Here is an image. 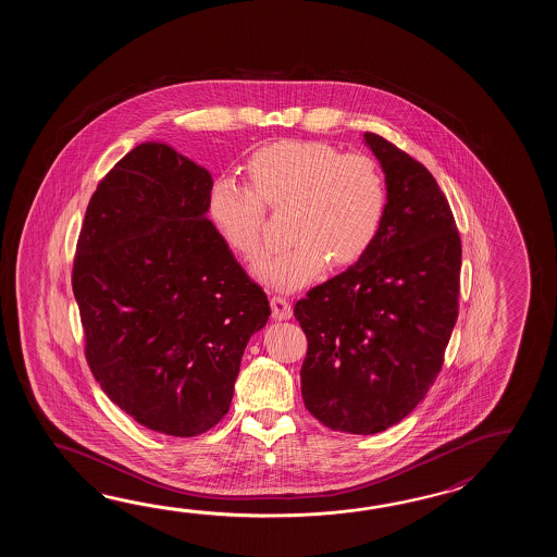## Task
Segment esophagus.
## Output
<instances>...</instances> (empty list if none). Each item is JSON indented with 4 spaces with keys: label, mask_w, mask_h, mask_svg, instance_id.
<instances>
[{
    "label": "esophagus",
    "mask_w": 557,
    "mask_h": 557,
    "mask_svg": "<svg viewBox=\"0 0 557 557\" xmlns=\"http://www.w3.org/2000/svg\"><path fill=\"white\" fill-rule=\"evenodd\" d=\"M271 308H273V317L276 320L290 319V314H293L290 302L284 296H273L271 298Z\"/></svg>",
    "instance_id": "esophagus-1"
}]
</instances>
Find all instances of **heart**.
Returning <instances> with one entry per match:
<instances>
[{"label": "heart", "instance_id": "b5f03b06", "mask_svg": "<svg viewBox=\"0 0 557 557\" xmlns=\"http://www.w3.org/2000/svg\"><path fill=\"white\" fill-rule=\"evenodd\" d=\"M247 183L216 178L209 216L226 247L243 261L264 250L267 212L284 213L286 249L261 262L262 281L296 290L326 267L358 261L374 243L388 207L384 171L367 153H341L324 141L271 143L250 154Z\"/></svg>", "mask_w": 557, "mask_h": 557}]
</instances>
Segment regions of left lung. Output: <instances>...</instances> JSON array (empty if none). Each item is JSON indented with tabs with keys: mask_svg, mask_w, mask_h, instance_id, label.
<instances>
[{
	"mask_svg": "<svg viewBox=\"0 0 557 557\" xmlns=\"http://www.w3.org/2000/svg\"><path fill=\"white\" fill-rule=\"evenodd\" d=\"M388 207L370 249L295 305L307 334L308 412L348 434L398 424L438 379L458 319L462 240L448 199L414 157L364 133Z\"/></svg>",
	"mask_w": 557,
	"mask_h": 557,
	"instance_id": "8db88e82",
	"label": "left lung"
}]
</instances>
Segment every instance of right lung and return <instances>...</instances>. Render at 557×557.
<instances>
[{
	"instance_id": "right-lung-1",
	"label": "right lung",
	"mask_w": 557,
	"mask_h": 557,
	"mask_svg": "<svg viewBox=\"0 0 557 557\" xmlns=\"http://www.w3.org/2000/svg\"><path fill=\"white\" fill-rule=\"evenodd\" d=\"M213 178L143 143L99 181L73 259L85 358L137 424L190 438L228 412L240 358L271 317L207 219Z\"/></svg>"
}]
</instances>
